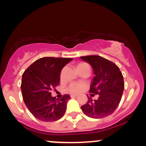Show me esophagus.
I'll return each mask as SVG.
<instances>
[{"mask_svg":"<svg viewBox=\"0 0 146 146\" xmlns=\"http://www.w3.org/2000/svg\"><path fill=\"white\" fill-rule=\"evenodd\" d=\"M78 94H72L71 95V98H76V97H78Z\"/></svg>","mask_w":146,"mask_h":146,"instance_id":"1","label":"esophagus"}]
</instances>
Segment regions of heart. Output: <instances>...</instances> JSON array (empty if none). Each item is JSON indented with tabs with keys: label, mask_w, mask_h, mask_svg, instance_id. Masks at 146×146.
Here are the masks:
<instances>
[{
	"label": "heart",
	"mask_w": 146,
	"mask_h": 146,
	"mask_svg": "<svg viewBox=\"0 0 146 146\" xmlns=\"http://www.w3.org/2000/svg\"><path fill=\"white\" fill-rule=\"evenodd\" d=\"M86 65L88 64L86 63H80L78 66H77V68L80 67H82V66H86ZM83 88H84L83 84L73 82V83H71V84L68 86V87L67 88V91L71 93H79L80 91H81Z\"/></svg>",
	"instance_id": "1"
}]
</instances>
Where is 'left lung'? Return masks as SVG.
I'll use <instances>...</instances> for the list:
<instances>
[{
    "instance_id": "left-lung-1",
    "label": "left lung",
    "mask_w": 146,
    "mask_h": 146,
    "mask_svg": "<svg viewBox=\"0 0 146 146\" xmlns=\"http://www.w3.org/2000/svg\"><path fill=\"white\" fill-rule=\"evenodd\" d=\"M80 58L93 68L95 76L89 92L98 95V100L89 98L86 104L81 106L82 112L94 119L111 115L119 106L124 89L121 72L115 64L101 56H87Z\"/></svg>"
}]
</instances>
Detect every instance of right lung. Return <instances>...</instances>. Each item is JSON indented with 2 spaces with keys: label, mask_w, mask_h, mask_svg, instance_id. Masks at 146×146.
Returning a JSON list of instances; mask_svg holds the SVG:
<instances>
[{
  "label": "right lung",
  "mask_w": 146,
  "mask_h": 146,
  "mask_svg": "<svg viewBox=\"0 0 146 146\" xmlns=\"http://www.w3.org/2000/svg\"><path fill=\"white\" fill-rule=\"evenodd\" d=\"M72 58L44 57L27 68L22 78L21 90L25 105L31 113L42 121H55L64 115L69 95L60 100L50 93L60 82V73Z\"/></svg>",
  "instance_id": "1"
}]
</instances>
